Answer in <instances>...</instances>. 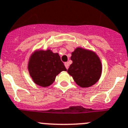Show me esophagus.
<instances>
[{
  "mask_svg": "<svg viewBox=\"0 0 128 128\" xmlns=\"http://www.w3.org/2000/svg\"><path fill=\"white\" fill-rule=\"evenodd\" d=\"M65 67H66V68L68 69V67H69V63H68V62H65Z\"/></svg>",
  "mask_w": 128,
  "mask_h": 128,
  "instance_id": "1",
  "label": "esophagus"
}]
</instances>
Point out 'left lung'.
<instances>
[{
	"instance_id": "obj_1",
	"label": "left lung",
	"mask_w": 128,
	"mask_h": 128,
	"mask_svg": "<svg viewBox=\"0 0 128 128\" xmlns=\"http://www.w3.org/2000/svg\"><path fill=\"white\" fill-rule=\"evenodd\" d=\"M72 63L67 70L76 84L80 87H90L100 77L102 64L94 52L77 48L70 58Z\"/></svg>"
}]
</instances>
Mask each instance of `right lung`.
Here are the masks:
<instances>
[{
  "mask_svg": "<svg viewBox=\"0 0 128 128\" xmlns=\"http://www.w3.org/2000/svg\"><path fill=\"white\" fill-rule=\"evenodd\" d=\"M28 70L36 84L46 87L54 81L58 74L66 69L58 53L47 50L35 52L32 55Z\"/></svg>",
  "mask_w": 128,
  "mask_h": 128,
  "instance_id": "1",
  "label": "right lung"
}]
</instances>
